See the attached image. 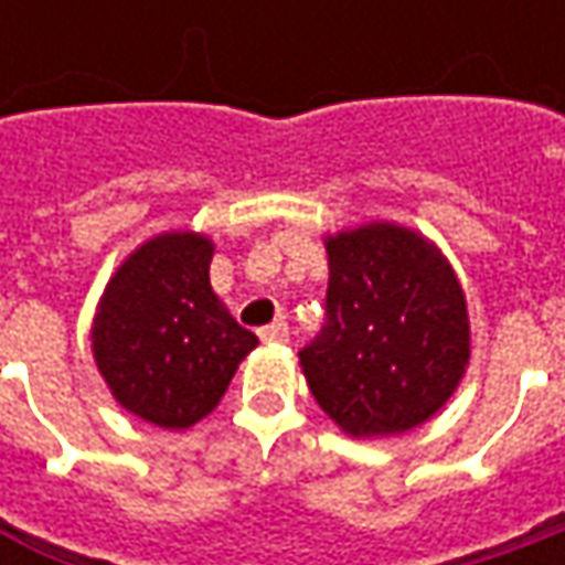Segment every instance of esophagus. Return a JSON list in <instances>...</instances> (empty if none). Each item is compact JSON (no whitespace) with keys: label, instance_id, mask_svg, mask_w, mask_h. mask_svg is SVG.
Segmentation results:
<instances>
[{"label":"esophagus","instance_id":"esophagus-1","mask_svg":"<svg viewBox=\"0 0 565 565\" xmlns=\"http://www.w3.org/2000/svg\"><path fill=\"white\" fill-rule=\"evenodd\" d=\"M257 337L264 339V342H286V339H289V323L276 320V323H270V327H260V330H257Z\"/></svg>","mask_w":565,"mask_h":565}]
</instances>
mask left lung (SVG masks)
<instances>
[{"label":"left lung","instance_id":"1","mask_svg":"<svg viewBox=\"0 0 565 565\" xmlns=\"http://www.w3.org/2000/svg\"><path fill=\"white\" fill-rule=\"evenodd\" d=\"M327 320L298 352L317 405L349 437L405 434L456 393L471 355L462 286L415 228L327 238Z\"/></svg>","mask_w":565,"mask_h":565}]
</instances>
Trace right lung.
Instances as JSON below:
<instances>
[{
  "mask_svg": "<svg viewBox=\"0 0 565 565\" xmlns=\"http://www.w3.org/2000/svg\"><path fill=\"white\" fill-rule=\"evenodd\" d=\"M210 260L206 235L163 232L128 254L94 317V361L109 393L166 430L210 415L257 345L213 292Z\"/></svg>",
  "mask_w": 565,
  "mask_h": 565,
  "instance_id": "1",
  "label": "right lung"
}]
</instances>
